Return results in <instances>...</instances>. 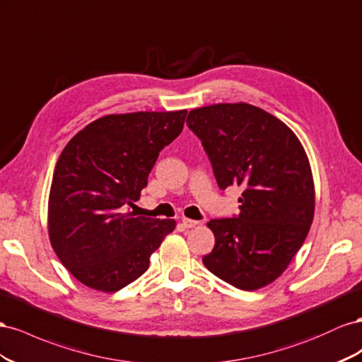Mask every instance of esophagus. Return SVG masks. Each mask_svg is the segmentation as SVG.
Instances as JSON below:
<instances>
[{
    "mask_svg": "<svg viewBox=\"0 0 362 362\" xmlns=\"http://www.w3.org/2000/svg\"><path fill=\"white\" fill-rule=\"evenodd\" d=\"M182 224H183V227H187V229H191V227L199 226V224H200V221H197V220H191V218H182Z\"/></svg>",
    "mask_w": 362,
    "mask_h": 362,
    "instance_id": "esophagus-1",
    "label": "esophagus"
}]
</instances>
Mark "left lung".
Here are the masks:
<instances>
[{"label":"left lung","mask_w":362,"mask_h":362,"mask_svg":"<svg viewBox=\"0 0 362 362\" xmlns=\"http://www.w3.org/2000/svg\"><path fill=\"white\" fill-rule=\"evenodd\" d=\"M188 127L202 139L221 189L241 187L240 215L208 223L214 250L203 264L221 281L255 291L273 284L311 229L315 187L296 133L249 103L192 109Z\"/></svg>","instance_id":"8db88e82"}]
</instances>
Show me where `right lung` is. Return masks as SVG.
<instances>
[{
    "label": "right lung",
    "instance_id": "add662e5",
    "mask_svg": "<svg viewBox=\"0 0 362 362\" xmlns=\"http://www.w3.org/2000/svg\"><path fill=\"white\" fill-rule=\"evenodd\" d=\"M187 110L101 117L60 153L48 197V236L78 282L115 293L147 272L174 220L127 211L159 151L180 135Z\"/></svg>",
    "mask_w": 362,
    "mask_h": 362
}]
</instances>
